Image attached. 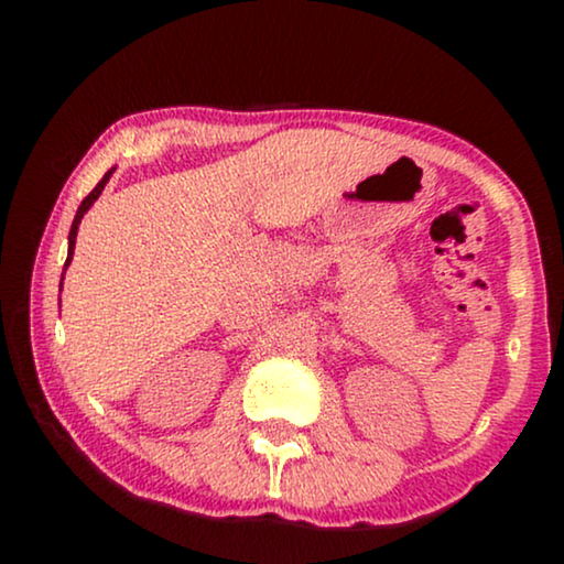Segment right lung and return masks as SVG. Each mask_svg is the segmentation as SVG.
Masks as SVG:
<instances>
[{
	"instance_id": "obj_1",
	"label": "right lung",
	"mask_w": 564,
	"mask_h": 564,
	"mask_svg": "<svg viewBox=\"0 0 564 564\" xmlns=\"http://www.w3.org/2000/svg\"><path fill=\"white\" fill-rule=\"evenodd\" d=\"M112 172H115V166L110 169V172H107L102 180L97 182V187L89 192L87 197L82 199V205H79V210H76V215H74V223H72V230H68V257H66V264H64V272H66V267L72 264V257H74V246H76V234H79V223H82V218H84V213L89 210L91 205H95V199L102 195V189H105V184L110 182V176H112ZM61 288H64V280H61Z\"/></svg>"
}]
</instances>
